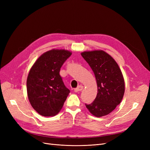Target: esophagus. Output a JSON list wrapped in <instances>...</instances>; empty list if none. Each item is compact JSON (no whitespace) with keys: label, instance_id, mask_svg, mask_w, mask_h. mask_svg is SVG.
Returning a JSON list of instances; mask_svg holds the SVG:
<instances>
[{"label":"esophagus","instance_id":"1","mask_svg":"<svg viewBox=\"0 0 150 150\" xmlns=\"http://www.w3.org/2000/svg\"><path fill=\"white\" fill-rule=\"evenodd\" d=\"M83 89V86H81V85H80V86H79L78 88H76L75 89H74V91L76 92H79V91H82Z\"/></svg>","mask_w":150,"mask_h":150}]
</instances>
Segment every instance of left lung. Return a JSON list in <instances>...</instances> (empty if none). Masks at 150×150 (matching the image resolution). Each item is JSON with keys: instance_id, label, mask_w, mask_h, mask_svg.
Segmentation results:
<instances>
[{"instance_id": "8db88e82", "label": "left lung", "mask_w": 150, "mask_h": 150, "mask_svg": "<svg viewBox=\"0 0 150 150\" xmlns=\"http://www.w3.org/2000/svg\"><path fill=\"white\" fill-rule=\"evenodd\" d=\"M81 54L92 69L98 86L94 101L86 104V106L94 116L108 115L124 96L125 84L122 72L114 59L103 50L84 51Z\"/></svg>"}]
</instances>
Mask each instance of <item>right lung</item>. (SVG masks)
Wrapping results in <instances>:
<instances>
[{
    "instance_id": "add662e5",
    "label": "right lung",
    "mask_w": 150,
    "mask_h": 150,
    "mask_svg": "<svg viewBox=\"0 0 150 150\" xmlns=\"http://www.w3.org/2000/svg\"><path fill=\"white\" fill-rule=\"evenodd\" d=\"M72 52L53 49L43 53L31 67L27 79L29 101L43 116H54L63 106L70 91L59 75L61 67Z\"/></svg>"
}]
</instances>
